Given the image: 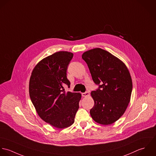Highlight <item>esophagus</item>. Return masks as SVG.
<instances>
[{
	"instance_id": "obj_1",
	"label": "esophagus",
	"mask_w": 156,
	"mask_h": 156,
	"mask_svg": "<svg viewBox=\"0 0 156 156\" xmlns=\"http://www.w3.org/2000/svg\"><path fill=\"white\" fill-rule=\"evenodd\" d=\"M89 95H90V94L89 92H86L82 94V96H83V97H87V96H89Z\"/></svg>"
}]
</instances>
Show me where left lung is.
<instances>
[{"label": "left lung", "mask_w": 156, "mask_h": 156, "mask_svg": "<svg viewBox=\"0 0 156 156\" xmlns=\"http://www.w3.org/2000/svg\"><path fill=\"white\" fill-rule=\"evenodd\" d=\"M82 58L98 86L91 92L94 105L90 115L100 124H112L122 116L129 102L133 89L129 72L124 62L101 48L85 52Z\"/></svg>", "instance_id": "1"}]
</instances>
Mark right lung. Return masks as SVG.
<instances>
[{"label":"right lung","mask_w":156,"mask_h":156,"mask_svg":"<svg viewBox=\"0 0 156 156\" xmlns=\"http://www.w3.org/2000/svg\"><path fill=\"white\" fill-rule=\"evenodd\" d=\"M73 55L60 51L43 59L34 67L30 80V96L38 115L58 128L73 124L81 98L80 93L64 89L65 85L70 87L66 72Z\"/></svg>","instance_id":"obj_1"}]
</instances>
